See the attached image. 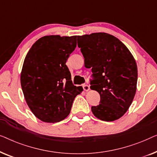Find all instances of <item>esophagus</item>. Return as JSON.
Listing matches in <instances>:
<instances>
[{"label":"esophagus","mask_w":157,"mask_h":157,"mask_svg":"<svg viewBox=\"0 0 157 157\" xmlns=\"http://www.w3.org/2000/svg\"><path fill=\"white\" fill-rule=\"evenodd\" d=\"M82 87L85 91H88V90H90V86L88 85H83Z\"/></svg>","instance_id":"1"}]
</instances>
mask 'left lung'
<instances>
[{
  "mask_svg": "<svg viewBox=\"0 0 157 157\" xmlns=\"http://www.w3.org/2000/svg\"><path fill=\"white\" fill-rule=\"evenodd\" d=\"M85 66L92 68L90 88L100 95L92 106L97 118L105 122L120 119L133 101L137 83V66L129 49L118 38L105 33L78 36Z\"/></svg>",
  "mask_w": 157,
  "mask_h": 157,
  "instance_id": "8db88e82",
  "label": "left lung"
}]
</instances>
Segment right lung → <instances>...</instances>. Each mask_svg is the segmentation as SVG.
Listing matches in <instances>:
<instances>
[{"label": "right lung", "instance_id": "add662e5", "mask_svg": "<svg viewBox=\"0 0 157 157\" xmlns=\"http://www.w3.org/2000/svg\"><path fill=\"white\" fill-rule=\"evenodd\" d=\"M77 37H42L26 55L22 90L30 110L43 122L56 123L67 117L74 99L82 91L72 84L65 64L75 49Z\"/></svg>", "mask_w": 157, "mask_h": 157}]
</instances>
